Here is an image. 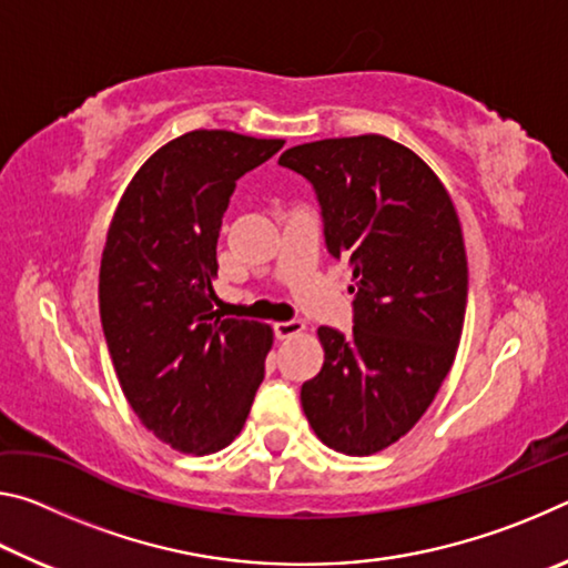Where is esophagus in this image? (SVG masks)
Returning a JSON list of instances; mask_svg holds the SVG:
<instances>
[{
	"label": "esophagus",
	"instance_id": "34e87169",
	"mask_svg": "<svg viewBox=\"0 0 568 568\" xmlns=\"http://www.w3.org/2000/svg\"><path fill=\"white\" fill-rule=\"evenodd\" d=\"M273 331L277 341H285V338H293L297 333H303L305 325L301 321H285V323H275Z\"/></svg>",
	"mask_w": 568,
	"mask_h": 568
}]
</instances>
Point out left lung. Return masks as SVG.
Instances as JSON below:
<instances>
[{
    "label": "left lung",
    "instance_id": "left-lung-1",
    "mask_svg": "<svg viewBox=\"0 0 568 568\" xmlns=\"http://www.w3.org/2000/svg\"><path fill=\"white\" fill-rule=\"evenodd\" d=\"M318 192L325 245L353 267V333L318 328L325 361L305 381V418L325 446L371 456L416 426L454 365L468 263L448 190L383 134L285 150Z\"/></svg>",
    "mask_w": 568,
    "mask_h": 568
}]
</instances>
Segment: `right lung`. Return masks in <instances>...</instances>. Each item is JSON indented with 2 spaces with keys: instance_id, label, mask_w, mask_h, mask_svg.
Masks as SVG:
<instances>
[{
  "instance_id": "obj_1",
  "label": "right lung",
  "mask_w": 568,
  "mask_h": 568,
  "mask_svg": "<svg viewBox=\"0 0 568 568\" xmlns=\"http://www.w3.org/2000/svg\"><path fill=\"white\" fill-rule=\"evenodd\" d=\"M285 140L192 130L124 187L100 263V318L124 398L162 444L207 456L243 430L273 328L215 311L217 237L237 178Z\"/></svg>"
}]
</instances>
